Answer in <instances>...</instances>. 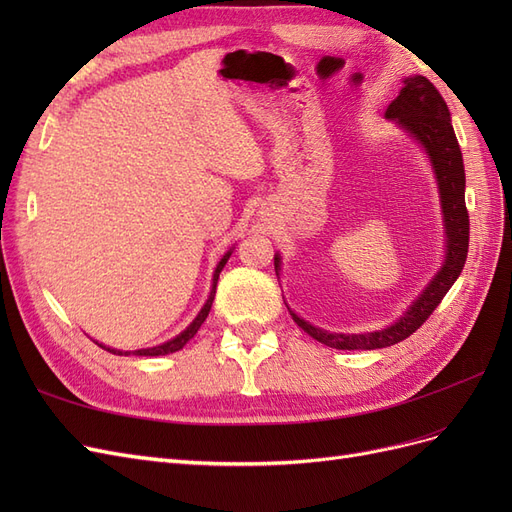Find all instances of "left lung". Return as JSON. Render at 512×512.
<instances>
[{
    "label": "left lung",
    "mask_w": 512,
    "mask_h": 512,
    "mask_svg": "<svg viewBox=\"0 0 512 512\" xmlns=\"http://www.w3.org/2000/svg\"><path fill=\"white\" fill-rule=\"evenodd\" d=\"M399 128H404L414 141L421 145L436 175L442 222H444V262L440 271L431 277L425 290L410 303V307L393 324L369 333H329L314 327L288 307L292 320L312 335L316 342L337 350H376L404 342L440 305L444 294L451 290L461 275L468 258L470 218L466 209V170H463L461 149L455 130L451 126V113L440 91L425 76H406L399 96L389 104L384 113ZM275 273L280 277L282 256L275 254Z\"/></svg>",
    "instance_id": "left-lung-1"
}]
</instances>
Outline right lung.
<instances>
[{"label":"right lung","mask_w":512,"mask_h":512,"mask_svg":"<svg viewBox=\"0 0 512 512\" xmlns=\"http://www.w3.org/2000/svg\"><path fill=\"white\" fill-rule=\"evenodd\" d=\"M230 254H232V250H228V252L222 256V260L218 262V267H215V271H213V286H211V292H209V297H207V303L203 305V309H200L198 316L190 322V327L185 329V331H181L177 337L168 339V342H164V344H160V346H153V348H141V350H134V352H123V350H115V348H106V346H102V344H98V342H96V344H98V346H102L106 352H113V354H119V356H128V354H136V356H162V354H170V352H177V350H181V348H183L185 344H188L190 339L198 333L200 324H203V322L207 320V316H209V309H211V303H213V297H215V286H218L220 273H222L224 265L228 262Z\"/></svg>","instance_id":"1"}]
</instances>
